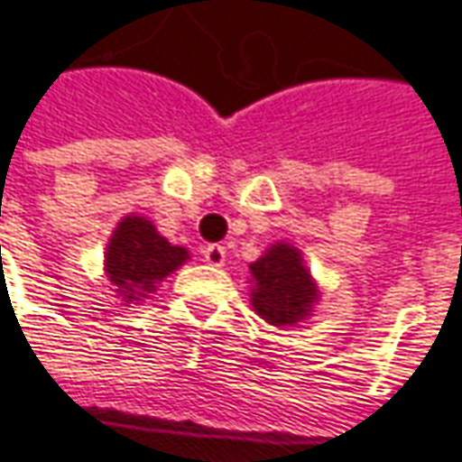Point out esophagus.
Listing matches in <instances>:
<instances>
[{"label": "esophagus", "mask_w": 462, "mask_h": 462, "mask_svg": "<svg viewBox=\"0 0 462 462\" xmlns=\"http://www.w3.org/2000/svg\"><path fill=\"white\" fill-rule=\"evenodd\" d=\"M202 257H205L208 265L220 267L226 263V246H223V244H208V246L202 249Z\"/></svg>", "instance_id": "1"}]
</instances>
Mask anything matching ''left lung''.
<instances>
[{
	"instance_id": "1",
	"label": "left lung",
	"mask_w": 462,
	"mask_h": 462,
	"mask_svg": "<svg viewBox=\"0 0 462 462\" xmlns=\"http://www.w3.org/2000/svg\"><path fill=\"white\" fill-rule=\"evenodd\" d=\"M254 278L252 307L270 325H293L304 319L317 301V286L310 270L301 265L299 249L289 244H275L249 265Z\"/></svg>"
}]
</instances>
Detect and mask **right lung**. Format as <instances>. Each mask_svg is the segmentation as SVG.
Listing matches in <instances>:
<instances>
[{
    "mask_svg": "<svg viewBox=\"0 0 462 462\" xmlns=\"http://www.w3.org/2000/svg\"><path fill=\"white\" fill-rule=\"evenodd\" d=\"M187 257V249L166 242L151 220L127 216L108 242L106 273L127 301H140Z\"/></svg>",
    "mask_w": 462,
    "mask_h": 462,
    "instance_id": "obj_1",
    "label": "right lung"
}]
</instances>
